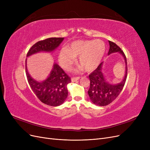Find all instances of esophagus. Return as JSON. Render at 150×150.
I'll list each match as a JSON object with an SVG mask.
<instances>
[{"label": "esophagus", "mask_w": 150, "mask_h": 150, "mask_svg": "<svg viewBox=\"0 0 150 150\" xmlns=\"http://www.w3.org/2000/svg\"><path fill=\"white\" fill-rule=\"evenodd\" d=\"M80 79L79 77H73V78H71V81L72 82H76L78 80H79Z\"/></svg>", "instance_id": "34e87169"}]
</instances>
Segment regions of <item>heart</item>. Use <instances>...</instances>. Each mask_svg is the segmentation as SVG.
<instances>
[{"label": "heart", "mask_w": 150, "mask_h": 150, "mask_svg": "<svg viewBox=\"0 0 150 150\" xmlns=\"http://www.w3.org/2000/svg\"><path fill=\"white\" fill-rule=\"evenodd\" d=\"M106 51V45L101 40H76L63 48L59 54L62 67L69 70L78 57V63L88 72L96 69Z\"/></svg>", "instance_id": "heart-1"}]
</instances>
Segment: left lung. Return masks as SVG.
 <instances>
[{"mask_svg":"<svg viewBox=\"0 0 150 150\" xmlns=\"http://www.w3.org/2000/svg\"><path fill=\"white\" fill-rule=\"evenodd\" d=\"M110 49L108 55L115 52H119L123 56L126 64V70L124 78L118 84H111L106 81L102 72L101 62L98 67L89 76L90 80V88L88 90V94L91 101L96 105L104 106L112 103L119 96L123 89L127 78V61L125 53L117 45L109 40Z\"/></svg>","mask_w":150,"mask_h":150,"instance_id":"left-lung-1","label":"left lung"}]
</instances>
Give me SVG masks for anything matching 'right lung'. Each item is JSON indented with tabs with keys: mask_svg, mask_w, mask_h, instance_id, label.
Wrapping results in <instances>:
<instances>
[{
	"mask_svg": "<svg viewBox=\"0 0 150 150\" xmlns=\"http://www.w3.org/2000/svg\"><path fill=\"white\" fill-rule=\"evenodd\" d=\"M64 40V38H51L40 40L34 44L27 54V57L40 52L54 51ZM25 72L28 83L33 91L43 103L51 106H60L67 97V85L71 83V78L62 68L54 63L48 78L42 82L34 79L27 69Z\"/></svg>",
	"mask_w": 150,
	"mask_h": 150,
	"instance_id": "right-lung-1",
	"label": "right lung"
}]
</instances>
